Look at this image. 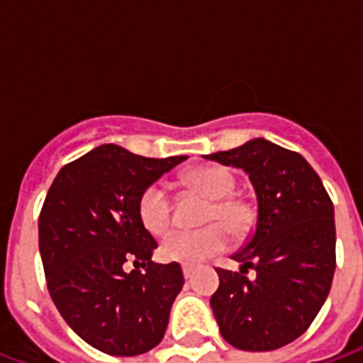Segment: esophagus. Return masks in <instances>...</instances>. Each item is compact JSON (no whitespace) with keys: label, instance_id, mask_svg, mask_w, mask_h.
Segmentation results:
<instances>
[{"label":"esophagus","instance_id":"34e87169","mask_svg":"<svg viewBox=\"0 0 363 363\" xmlns=\"http://www.w3.org/2000/svg\"><path fill=\"white\" fill-rule=\"evenodd\" d=\"M182 274H184V278H190V276L194 274V267H190V264H182Z\"/></svg>","mask_w":363,"mask_h":363}]
</instances>
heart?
<instances>
[{
    "label": "heart",
    "mask_w": 363,
    "mask_h": 363,
    "mask_svg": "<svg viewBox=\"0 0 363 363\" xmlns=\"http://www.w3.org/2000/svg\"><path fill=\"white\" fill-rule=\"evenodd\" d=\"M186 190L208 200L202 223L196 231H177L159 247V255L169 262L198 264L228 249L229 233L243 239L257 225V204L251 198L231 192L235 179L228 169L218 165L196 167L182 177ZM138 218L151 235H165L173 228V208L167 192L159 184H150L138 200ZM230 231L228 232L227 229Z\"/></svg>",
    "instance_id": "obj_1"
}]
</instances>
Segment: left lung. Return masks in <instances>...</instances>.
<instances>
[{"mask_svg":"<svg viewBox=\"0 0 363 363\" xmlns=\"http://www.w3.org/2000/svg\"><path fill=\"white\" fill-rule=\"evenodd\" d=\"M206 159L249 174L259 218L233 255L239 272L216 268L210 299L221 336L239 350L268 352L294 342L327 301L336 268L335 208L319 174L296 151L262 138ZM249 269L255 276H246Z\"/></svg>","mask_w":363,"mask_h":363,"instance_id":"left-lung-1","label":"left lung"}]
</instances>
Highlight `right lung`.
<instances>
[{
  "mask_svg": "<svg viewBox=\"0 0 363 363\" xmlns=\"http://www.w3.org/2000/svg\"><path fill=\"white\" fill-rule=\"evenodd\" d=\"M184 159L142 157L106 143L62 167L46 194L38 247L52 301L104 354H145L165 336L184 276L179 262L151 260L157 243L138 218V200ZM126 262H135L132 273Z\"/></svg>",
  "mask_w": 363,
  "mask_h": 363,
  "instance_id": "1",
  "label": "right lung"
}]
</instances>
